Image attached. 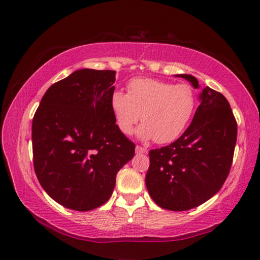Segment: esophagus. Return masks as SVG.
I'll return each instance as SVG.
<instances>
[{"label": "esophagus", "instance_id": "esophagus-1", "mask_svg": "<svg viewBox=\"0 0 260 260\" xmlns=\"http://www.w3.org/2000/svg\"><path fill=\"white\" fill-rule=\"evenodd\" d=\"M147 152H148V150L146 148L136 146V153H147Z\"/></svg>", "mask_w": 260, "mask_h": 260}]
</instances>
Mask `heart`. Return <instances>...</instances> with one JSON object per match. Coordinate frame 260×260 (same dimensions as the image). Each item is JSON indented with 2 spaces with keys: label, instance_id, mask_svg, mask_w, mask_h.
Segmentation results:
<instances>
[{
  "label": "heart",
  "instance_id": "1",
  "mask_svg": "<svg viewBox=\"0 0 260 260\" xmlns=\"http://www.w3.org/2000/svg\"><path fill=\"white\" fill-rule=\"evenodd\" d=\"M110 107L122 134L133 133L142 114L144 124L139 129L140 138L166 144L179 139L190 125L197 98L187 83L136 78L127 83V94L112 91Z\"/></svg>",
  "mask_w": 260,
  "mask_h": 260
}]
</instances>
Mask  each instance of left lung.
Returning a JSON list of instances; mask_svg holds the SVG:
<instances>
[{"mask_svg": "<svg viewBox=\"0 0 260 260\" xmlns=\"http://www.w3.org/2000/svg\"><path fill=\"white\" fill-rule=\"evenodd\" d=\"M199 88L190 74H180ZM186 132L169 146L149 151L146 186L162 209L187 211L217 193L230 174L237 124L227 99L205 87Z\"/></svg>", "mask_w": 260, "mask_h": 260, "instance_id": "left-lung-1", "label": "left lung"}]
</instances>
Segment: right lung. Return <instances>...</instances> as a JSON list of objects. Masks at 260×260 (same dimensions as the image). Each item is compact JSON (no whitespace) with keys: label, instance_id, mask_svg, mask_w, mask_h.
Here are the masks:
<instances>
[{"label":"right lung","instance_id":"obj_1","mask_svg":"<svg viewBox=\"0 0 260 260\" xmlns=\"http://www.w3.org/2000/svg\"><path fill=\"white\" fill-rule=\"evenodd\" d=\"M114 76L111 70H78L48 88L33 117L35 174L48 195L68 209L103 205L118 171L135 153L110 107Z\"/></svg>","mask_w":260,"mask_h":260}]
</instances>
